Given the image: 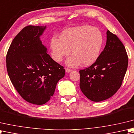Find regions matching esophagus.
Wrapping results in <instances>:
<instances>
[{"mask_svg":"<svg viewBox=\"0 0 134 134\" xmlns=\"http://www.w3.org/2000/svg\"><path fill=\"white\" fill-rule=\"evenodd\" d=\"M65 70H66V72L67 73H70V72H72V69H68V68H66V69H65Z\"/></svg>","mask_w":134,"mask_h":134,"instance_id":"obj_1","label":"esophagus"}]
</instances>
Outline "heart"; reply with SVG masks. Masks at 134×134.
I'll return each instance as SVG.
<instances>
[{
	"instance_id": "obj_1",
	"label": "heart",
	"mask_w": 134,
	"mask_h": 134,
	"mask_svg": "<svg viewBox=\"0 0 134 134\" xmlns=\"http://www.w3.org/2000/svg\"><path fill=\"white\" fill-rule=\"evenodd\" d=\"M103 37L99 29L88 25L68 28L59 38L53 37L50 42L52 58L60 62L70 53L72 55L65 61L70 67L91 65L97 61L101 51Z\"/></svg>"
}]
</instances>
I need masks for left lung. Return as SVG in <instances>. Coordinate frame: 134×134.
<instances>
[{
    "label": "left lung",
    "instance_id": "8db88e82",
    "mask_svg": "<svg viewBox=\"0 0 134 134\" xmlns=\"http://www.w3.org/2000/svg\"><path fill=\"white\" fill-rule=\"evenodd\" d=\"M128 61L123 44L116 35L107 30L104 50L91 66L79 71L81 91L94 102L112 97L121 86Z\"/></svg>",
    "mask_w": 134,
    "mask_h": 134
}]
</instances>
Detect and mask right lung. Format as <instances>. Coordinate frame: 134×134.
Here are the masks:
<instances>
[{
  "label": "right lung",
  "instance_id": "add662e5",
  "mask_svg": "<svg viewBox=\"0 0 134 134\" xmlns=\"http://www.w3.org/2000/svg\"><path fill=\"white\" fill-rule=\"evenodd\" d=\"M46 28L26 26L13 39L6 56L7 73L14 87L24 99L37 105L50 99L65 73L40 39Z\"/></svg>",
  "mask_w": 134,
  "mask_h": 134
}]
</instances>
